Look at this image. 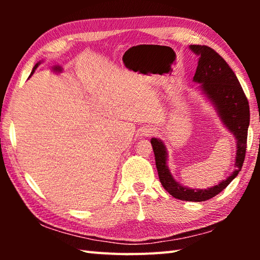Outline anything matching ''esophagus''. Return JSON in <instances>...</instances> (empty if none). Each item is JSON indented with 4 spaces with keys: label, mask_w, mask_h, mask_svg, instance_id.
Returning <instances> with one entry per match:
<instances>
[{
    "label": "esophagus",
    "mask_w": 260,
    "mask_h": 260,
    "mask_svg": "<svg viewBox=\"0 0 260 260\" xmlns=\"http://www.w3.org/2000/svg\"><path fill=\"white\" fill-rule=\"evenodd\" d=\"M155 132H156L155 128H152V127H150V126H147V127H144V128L142 129V133H141V135L148 138V136L153 135V133H155Z\"/></svg>",
    "instance_id": "34e87169"
}]
</instances>
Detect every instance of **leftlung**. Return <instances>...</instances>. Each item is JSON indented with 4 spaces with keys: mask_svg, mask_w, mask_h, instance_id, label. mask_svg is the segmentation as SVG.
<instances>
[{
    "mask_svg": "<svg viewBox=\"0 0 260 260\" xmlns=\"http://www.w3.org/2000/svg\"><path fill=\"white\" fill-rule=\"evenodd\" d=\"M189 49L199 57L195 76L192 78L193 82L200 83L197 90L214 108L219 120L236 141L235 170L230 177L208 189L188 188L177 181L171 173L167 165L169 153L165 143L157 138H152L150 142L159 180L170 195L181 201L205 202L221 192L240 173L245 157L250 109L235 73L221 56L206 46L191 45Z\"/></svg>",
    "mask_w": 260,
    "mask_h": 260,
    "instance_id": "obj_1",
    "label": "left lung"
}]
</instances>
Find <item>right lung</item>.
I'll list each match as a JSON object with an SVG mask.
<instances>
[{
    "label": "right lung",
    "mask_w": 260,
    "mask_h": 260,
    "mask_svg": "<svg viewBox=\"0 0 260 260\" xmlns=\"http://www.w3.org/2000/svg\"><path fill=\"white\" fill-rule=\"evenodd\" d=\"M41 64V61H39V63H37V64H35V67L33 68V70H32V73H30V76H32V74L35 72V70H37L38 69V67H39V65H40ZM30 76H29V78H30Z\"/></svg>",
    "instance_id": "right-lung-1"
}]
</instances>
